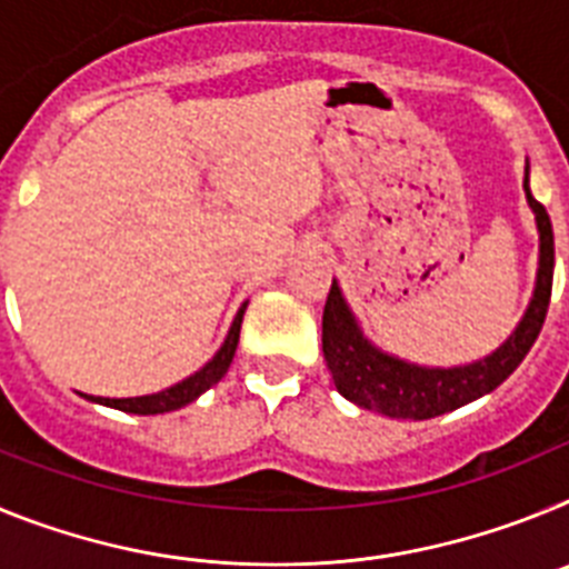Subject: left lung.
<instances>
[{
    "mask_svg": "<svg viewBox=\"0 0 569 569\" xmlns=\"http://www.w3.org/2000/svg\"><path fill=\"white\" fill-rule=\"evenodd\" d=\"M527 173H530V164L525 170V193L527 204L536 213V228H539V273H536V290L519 328L512 330L510 339L499 350H492L490 356L472 365H410L365 339L359 321L350 313L341 288L333 279L328 301H325V316H321V350L333 373L336 390L347 401L390 416V419H433L496 390L525 361L532 341L539 339L547 308H550L552 264H556L550 216L545 204L532 199Z\"/></svg>",
    "mask_w": 569,
    "mask_h": 569,
    "instance_id": "obj_1",
    "label": "left lung"
}]
</instances>
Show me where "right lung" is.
<instances>
[{"label":"right lung","instance_id":"obj_1","mask_svg":"<svg viewBox=\"0 0 569 569\" xmlns=\"http://www.w3.org/2000/svg\"><path fill=\"white\" fill-rule=\"evenodd\" d=\"M244 308H248V301L241 305L239 313H236L233 325L228 330V339L224 345L219 347V353L202 367V370H196L193 376H188L179 385L168 387L162 393H150V396H136V399H102V396H84V399L97 401V405L104 407H116V410H124V413H139V416H156V413H170V410H179V407L190 405L196 401L204 390L216 385V381L222 379L228 373L230 361L236 356V345H239V330H241V316H244Z\"/></svg>","mask_w":569,"mask_h":569}]
</instances>
